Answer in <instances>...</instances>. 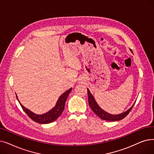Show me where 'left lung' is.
Here are the masks:
<instances>
[{"label":"left lung","mask_w":154,"mask_h":154,"mask_svg":"<svg viewBox=\"0 0 154 154\" xmlns=\"http://www.w3.org/2000/svg\"><path fill=\"white\" fill-rule=\"evenodd\" d=\"M130 51L132 52L131 50H130ZM88 94L89 105L91 107V109L100 118L102 119H104V120H106V121L116 122V121H119V120L123 119L124 118H125L127 115H128V113L130 112V111L131 110L132 108L135 103V102L130 109H128V110L122 112V113H120V114H118V115H111V114H109V113H108V112H106L103 109L100 108L99 106L97 104V102L96 101L94 97V96L91 93L90 91L89 90V89H88Z\"/></svg>","instance_id":"obj_1"}]
</instances>
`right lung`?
Here are the masks:
<instances>
[{
    "label": "right lung",
    "mask_w": 154,
    "mask_h": 154,
    "mask_svg": "<svg viewBox=\"0 0 154 154\" xmlns=\"http://www.w3.org/2000/svg\"><path fill=\"white\" fill-rule=\"evenodd\" d=\"M72 89V88H70V89L67 90L64 93H63L59 97L58 101L56 103V105L49 111L46 112V113H44V114H42V115L35 114V113L32 112L29 109L26 108L25 107L23 106L21 104V103L19 101L17 96H16V97L17 99V101H19L20 105L21 106L23 109L31 119H32L33 121L38 123L47 124V123H50L55 121V120L61 115L65 108L66 100L67 99V97L70 94V92H71Z\"/></svg>",
    "instance_id": "obj_1"
}]
</instances>
